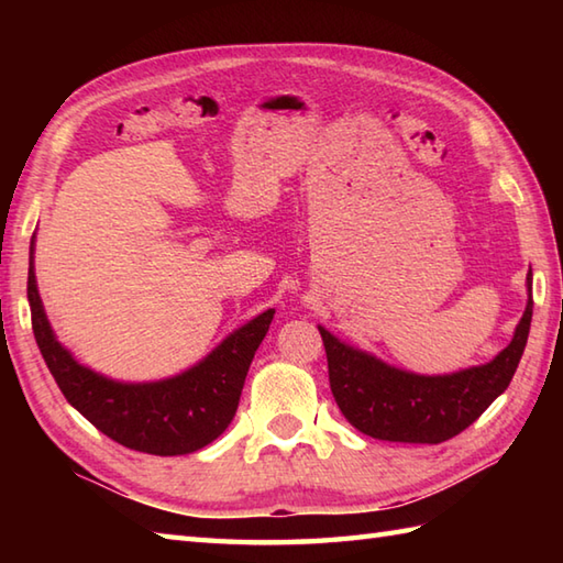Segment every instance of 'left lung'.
Segmentation results:
<instances>
[{
    "instance_id": "1",
    "label": "left lung",
    "mask_w": 563,
    "mask_h": 563,
    "mask_svg": "<svg viewBox=\"0 0 563 563\" xmlns=\"http://www.w3.org/2000/svg\"><path fill=\"white\" fill-rule=\"evenodd\" d=\"M532 321V271L528 305L510 343L494 361L450 375H418L355 349L319 327L329 382L341 413L361 433L389 442L438 445L470 428L510 385Z\"/></svg>"
}]
</instances>
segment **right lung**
<instances>
[{"label": "right lung", "instance_id": "add662e5", "mask_svg": "<svg viewBox=\"0 0 563 563\" xmlns=\"http://www.w3.org/2000/svg\"><path fill=\"white\" fill-rule=\"evenodd\" d=\"M35 234L29 251V305L33 336L59 391L103 435L121 445L174 457L218 440L232 423L254 353L275 309L234 329L194 367L157 382H121L81 365L47 321L35 283Z\"/></svg>", "mask_w": 563, "mask_h": 563}]
</instances>
